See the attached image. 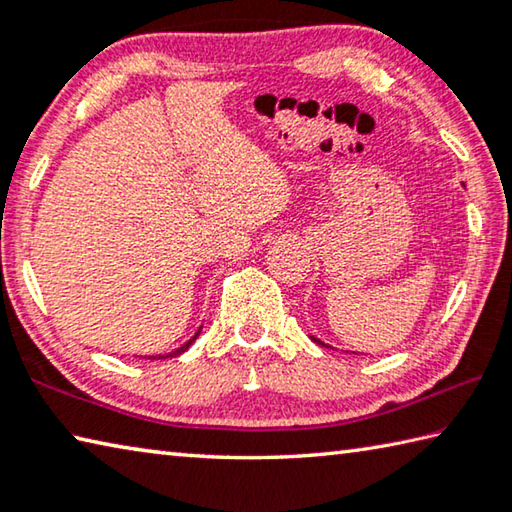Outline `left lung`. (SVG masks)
Segmentation results:
<instances>
[{"label": "left lung", "instance_id": "left-lung-1", "mask_svg": "<svg viewBox=\"0 0 512 512\" xmlns=\"http://www.w3.org/2000/svg\"><path fill=\"white\" fill-rule=\"evenodd\" d=\"M314 341H316V343H318V345H325V343H323V341H318V339H314ZM325 348H329V345H325Z\"/></svg>", "mask_w": 512, "mask_h": 512}]
</instances>
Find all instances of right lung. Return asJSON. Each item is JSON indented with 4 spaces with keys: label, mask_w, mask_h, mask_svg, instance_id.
<instances>
[{
    "label": "right lung",
    "mask_w": 512,
    "mask_h": 512,
    "mask_svg": "<svg viewBox=\"0 0 512 512\" xmlns=\"http://www.w3.org/2000/svg\"><path fill=\"white\" fill-rule=\"evenodd\" d=\"M198 332H201V329H198ZM198 332H196V336H198ZM196 336H194V339H196ZM192 339V341H194ZM192 341H189V343H185L183 345V348H178V350H173V352H169V354H158V357H151V359H171V357H178V354H183L187 348H189V345H192Z\"/></svg>",
    "instance_id": "right-lung-1"
}]
</instances>
